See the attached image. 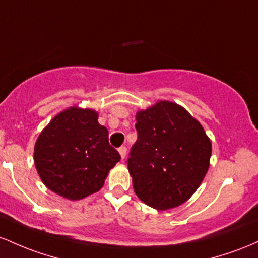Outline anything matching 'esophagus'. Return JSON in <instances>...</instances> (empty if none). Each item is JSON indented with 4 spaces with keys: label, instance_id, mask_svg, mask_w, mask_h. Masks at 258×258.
Instances as JSON below:
<instances>
[{
    "label": "esophagus",
    "instance_id": "esophagus-1",
    "mask_svg": "<svg viewBox=\"0 0 258 258\" xmlns=\"http://www.w3.org/2000/svg\"><path fill=\"white\" fill-rule=\"evenodd\" d=\"M118 152H119L121 160H124V158H125V156H126V147L125 146H120L119 149H118Z\"/></svg>",
    "mask_w": 258,
    "mask_h": 258
}]
</instances>
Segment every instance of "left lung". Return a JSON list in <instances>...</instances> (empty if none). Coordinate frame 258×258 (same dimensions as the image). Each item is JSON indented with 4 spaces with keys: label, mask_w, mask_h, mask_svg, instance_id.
I'll return each instance as SVG.
<instances>
[{
    "label": "left lung",
    "mask_w": 258,
    "mask_h": 258,
    "mask_svg": "<svg viewBox=\"0 0 258 258\" xmlns=\"http://www.w3.org/2000/svg\"><path fill=\"white\" fill-rule=\"evenodd\" d=\"M135 128L128 158L135 194L156 210L180 206L210 167L212 144L204 126L178 103L158 101L138 112Z\"/></svg>",
    "instance_id": "left-lung-1"
}]
</instances>
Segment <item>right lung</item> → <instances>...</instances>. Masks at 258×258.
<instances>
[{
  "instance_id": "1",
  "label": "right lung",
  "mask_w": 258,
  "mask_h": 258,
  "mask_svg": "<svg viewBox=\"0 0 258 258\" xmlns=\"http://www.w3.org/2000/svg\"><path fill=\"white\" fill-rule=\"evenodd\" d=\"M91 108L69 107L52 118L34 147L42 183L62 198L77 201L97 192L120 155L108 143V130Z\"/></svg>"
}]
</instances>
